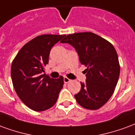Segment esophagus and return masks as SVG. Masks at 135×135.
Instances as JSON below:
<instances>
[{"label":"esophagus","mask_w":135,"mask_h":135,"mask_svg":"<svg viewBox=\"0 0 135 135\" xmlns=\"http://www.w3.org/2000/svg\"><path fill=\"white\" fill-rule=\"evenodd\" d=\"M70 81H71V80L69 79L68 78H67V77L64 78V82H65V83H68L70 82Z\"/></svg>","instance_id":"1"}]
</instances>
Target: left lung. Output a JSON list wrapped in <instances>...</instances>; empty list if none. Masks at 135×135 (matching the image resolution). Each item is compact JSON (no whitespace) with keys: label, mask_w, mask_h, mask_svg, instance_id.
Masks as SVG:
<instances>
[{"label":"left lung","mask_w":135,"mask_h":135,"mask_svg":"<svg viewBox=\"0 0 135 135\" xmlns=\"http://www.w3.org/2000/svg\"><path fill=\"white\" fill-rule=\"evenodd\" d=\"M61 43H68L77 51L80 63L87 68L85 83L75 98L81 107L96 110L109 101L119 77L120 66L114 46L92 32L69 34Z\"/></svg>","instance_id":"1"}]
</instances>
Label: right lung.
Wrapping results in <instances>:
<instances>
[{
	"label": "right lung",
	"instance_id": "obj_1",
	"mask_svg": "<svg viewBox=\"0 0 135 135\" xmlns=\"http://www.w3.org/2000/svg\"><path fill=\"white\" fill-rule=\"evenodd\" d=\"M65 35L43 34L31 39L19 50L11 65V79L16 92L26 106L36 112L52 107L63 87L62 76L53 79L46 74L52 47Z\"/></svg>",
	"mask_w": 135,
	"mask_h": 135
}]
</instances>
